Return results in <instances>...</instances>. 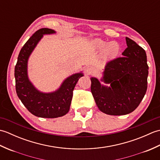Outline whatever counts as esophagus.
Returning a JSON list of instances; mask_svg holds the SVG:
<instances>
[{"mask_svg":"<svg viewBox=\"0 0 160 160\" xmlns=\"http://www.w3.org/2000/svg\"><path fill=\"white\" fill-rule=\"evenodd\" d=\"M94 71L95 69L93 67L88 66L85 67V69H84V73H85L87 75H90L91 73H93L94 72Z\"/></svg>","mask_w":160,"mask_h":160,"instance_id":"esophagus-1","label":"esophagus"}]
</instances>
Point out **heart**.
<instances>
[{
  "instance_id": "1",
  "label": "heart",
  "mask_w": 160,
  "mask_h": 160,
  "mask_svg": "<svg viewBox=\"0 0 160 160\" xmlns=\"http://www.w3.org/2000/svg\"><path fill=\"white\" fill-rule=\"evenodd\" d=\"M96 45L99 47L100 49H102L106 47L107 43L102 41V40H96ZM119 49H120V47H119V45L116 42H111L107 46L106 50H105V53H106V55L108 57H114L118 53Z\"/></svg>"
}]
</instances>
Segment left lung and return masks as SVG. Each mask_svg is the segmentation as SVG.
<instances>
[{"label":"left lung","mask_w":160,"mask_h":160,"mask_svg":"<svg viewBox=\"0 0 160 160\" xmlns=\"http://www.w3.org/2000/svg\"><path fill=\"white\" fill-rule=\"evenodd\" d=\"M127 48L122 57L107 62L102 80L110 84L101 85L91 78V91L98 108L108 115L131 113L144 97L147 90L148 66L145 50L133 40L126 38Z\"/></svg>","instance_id":"left-lung-1"}]
</instances>
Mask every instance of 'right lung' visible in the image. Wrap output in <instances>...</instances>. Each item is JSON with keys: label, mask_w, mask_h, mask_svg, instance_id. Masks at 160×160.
<instances>
[{"label": "right lung", "mask_w": 160, "mask_h": 160, "mask_svg": "<svg viewBox=\"0 0 160 160\" xmlns=\"http://www.w3.org/2000/svg\"><path fill=\"white\" fill-rule=\"evenodd\" d=\"M53 30L42 28L36 31L22 47L15 66L14 76L17 96L28 110L37 117L54 118L63 116L69 111L73 91L82 73L73 74L64 81L55 92H40L30 82L28 76V60L43 34L53 33Z\"/></svg>", "instance_id": "1"}]
</instances>
